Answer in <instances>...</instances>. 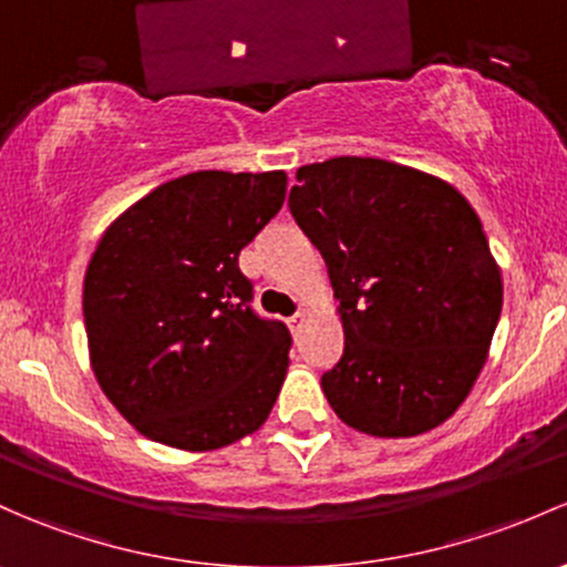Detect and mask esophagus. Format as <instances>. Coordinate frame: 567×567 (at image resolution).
Segmentation results:
<instances>
[{
    "label": "esophagus",
    "mask_w": 567,
    "mask_h": 567,
    "mask_svg": "<svg viewBox=\"0 0 567 567\" xmlns=\"http://www.w3.org/2000/svg\"><path fill=\"white\" fill-rule=\"evenodd\" d=\"M303 320H307V312H296L293 318H288V326H290V331H299L301 326H303Z\"/></svg>",
    "instance_id": "34e87169"
}]
</instances>
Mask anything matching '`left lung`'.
I'll list each match as a JSON object with an SVG mask.
<instances>
[{
    "label": "left lung",
    "mask_w": 567,
    "mask_h": 567,
    "mask_svg": "<svg viewBox=\"0 0 567 567\" xmlns=\"http://www.w3.org/2000/svg\"><path fill=\"white\" fill-rule=\"evenodd\" d=\"M290 214L329 266L344 350L320 378L333 413L413 437L464 402L497 329L503 279L449 182L378 157L299 168Z\"/></svg>",
    "instance_id": "left-lung-1"
}]
</instances>
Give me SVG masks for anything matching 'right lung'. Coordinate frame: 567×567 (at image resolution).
<instances>
[{
	"instance_id": "obj_1",
	"label": "right lung",
	"mask_w": 567,
	"mask_h": 567,
	"mask_svg": "<svg viewBox=\"0 0 567 567\" xmlns=\"http://www.w3.org/2000/svg\"><path fill=\"white\" fill-rule=\"evenodd\" d=\"M288 176L195 171L130 206L83 279L94 378L141 434L214 451L255 432L288 372V326L252 309L238 255L277 217Z\"/></svg>"
}]
</instances>
